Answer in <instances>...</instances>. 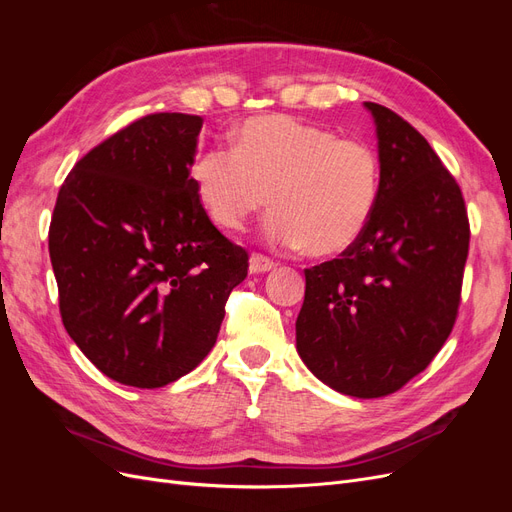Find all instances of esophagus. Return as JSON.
Segmentation results:
<instances>
[{
  "instance_id": "obj_1",
  "label": "esophagus",
  "mask_w": 512,
  "mask_h": 512,
  "mask_svg": "<svg viewBox=\"0 0 512 512\" xmlns=\"http://www.w3.org/2000/svg\"><path fill=\"white\" fill-rule=\"evenodd\" d=\"M273 267H275L273 260L267 258V256H262V254H252V256H250V273H252V275H256V273H267V271H271Z\"/></svg>"
}]
</instances>
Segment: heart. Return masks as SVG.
Instances as JSON below:
<instances>
[{
    "label": "heart",
    "mask_w": 512,
    "mask_h": 512,
    "mask_svg": "<svg viewBox=\"0 0 512 512\" xmlns=\"http://www.w3.org/2000/svg\"><path fill=\"white\" fill-rule=\"evenodd\" d=\"M211 220L241 230L269 205L273 243L335 256L361 239L380 198L378 151L359 138L288 115H260L232 132V149L211 147L192 164Z\"/></svg>",
    "instance_id": "1"
}]
</instances>
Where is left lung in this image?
Here are the masks:
<instances>
[{
	"mask_svg": "<svg viewBox=\"0 0 512 512\" xmlns=\"http://www.w3.org/2000/svg\"><path fill=\"white\" fill-rule=\"evenodd\" d=\"M382 164L374 215L342 256L305 269L297 352L333 391H399L431 363L459 309L470 224L457 181L391 108L365 102Z\"/></svg>",
	"mask_w": 512,
	"mask_h": 512,
	"instance_id": "1",
	"label": "left lung"
}]
</instances>
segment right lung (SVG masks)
Returning a JSON list of instances; mask_svg holds the SVG:
<instances>
[{"mask_svg": "<svg viewBox=\"0 0 512 512\" xmlns=\"http://www.w3.org/2000/svg\"><path fill=\"white\" fill-rule=\"evenodd\" d=\"M203 119L156 113L76 162L49 254L68 335L104 376L160 389L218 339L247 252L209 220L192 181Z\"/></svg>", "mask_w": 512, "mask_h": 512, "instance_id": "add662e5", "label": "right lung"}]
</instances>
